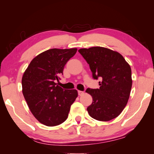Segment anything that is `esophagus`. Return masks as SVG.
Wrapping results in <instances>:
<instances>
[{
	"instance_id": "obj_1",
	"label": "esophagus",
	"mask_w": 154,
	"mask_h": 154,
	"mask_svg": "<svg viewBox=\"0 0 154 154\" xmlns=\"http://www.w3.org/2000/svg\"><path fill=\"white\" fill-rule=\"evenodd\" d=\"M83 94H84V92H82V91L78 90V94H79V96H82Z\"/></svg>"
}]
</instances>
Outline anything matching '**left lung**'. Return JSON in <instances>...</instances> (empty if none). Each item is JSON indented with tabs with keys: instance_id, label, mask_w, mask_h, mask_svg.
I'll use <instances>...</instances> for the list:
<instances>
[{
	"instance_id": "obj_1",
	"label": "left lung",
	"mask_w": 154,
	"mask_h": 154,
	"mask_svg": "<svg viewBox=\"0 0 154 154\" xmlns=\"http://www.w3.org/2000/svg\"><path fill=\"white\" fill-rule=\"evenodd\" d=\"M78 51L89 64L94 79H102L99 89L88 88L92 103L87 108L90 116L106 122L118 117L130 97L132 80L131 69L118 52L103 47L80 49Z\"/></svg>"
}]
</instances>
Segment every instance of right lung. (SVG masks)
I'll use <instances>...</instances> for the list:
<instances>
[{"instance_id": "1", "label": "right lung", "mask_w": 154, "mask_h": 154, "mask_svg": "<svg viewBox=\"0 0 154 154\" xmlns=\"http://www.w3.org/2000/svg\"><path fill=\"white\" fill-rule=\"evenodd\" d=\"M77 49H50L33 58L23 75L22 93L31 113L45 126H55L66 120L77 97L76 90H64L60 79L66 62Z\"/></svg>"}]
</instances>
